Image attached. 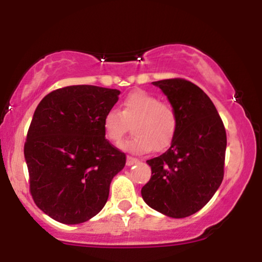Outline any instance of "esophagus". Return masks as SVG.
<instances>
[{
  "instance_id": "esophagus-1",
  "label": "esophagus",
  "mask_w": 262,
  "mask_h": 262,
  "mask_svg": "<svg viewBox=\"0 0 262 262\" xmlns=\"http://www.w3.org/2000/svg\"><path fill=\"white\" fill-rule=\"evenodd\" d=\"M137 162H139V160H138L137 158H133V156H127V165L128 166H132V165L137 164Z\"/></svg>"
}]
</instances>
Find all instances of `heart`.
Wrapping results in <instances>:
<instances>
[{
	"mask_svg": "<svg viewBox=\"0 0 262 262\" xmlns=\"http://www.w3.org/2000/svg\"><path fill=\"white\" fill-rule=\"evenodd\" d=\"M133 125L135 134L121 148L134 152L160 151L170 145L177 129V114L170 104L164 103L151 93L134 91L122 102V111L110 110L103 116L102 127L106 138L118 144Z\"/></svg>",
	"mask_w": 262,
	"mask_h": 262,
	"instance_id": "b5f03b06",
	"label": "heart"
}]
</instances>
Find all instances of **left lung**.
Instances as JSON below:
<instances>
[{
	"instance_id": "obj_1",
	"label": "left lung",
	"mask_w": 262,
	"mask_h": 262,
	"mask_svg": "<svg viewBox=\"0 0 262 262\" xmlns=\"http://www.w3.org/2000/svg\"><path fill=\"white\" fill-rule=\"evenodd\" d=\"M152 83L175 110L177 129L169 150L146 161L151 177L141 196L162 214L185 218L203 208L223 181L227 133L213 102L191 81Z\"/></svg>"
}]
</instances>
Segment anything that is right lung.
<instances>
[{
	"mask_svg": "<svg viewBox=\"0 0 262 262\" xmlns=\"http://www.w3.org/2000/svg\"><path fill=\"white\" fill-rule=\"evenodd\" d=\"M121 91L91 85L48 93L29 125L25 158L33 201L64 224L95 217L110 194L125 154L104 137L102 119Z\"/></svg>",
	"mask_w": 262,
	"mask_h": 262,
	"instance_id": "obj_1",
	"label": "right lung"
}]
</instances>
